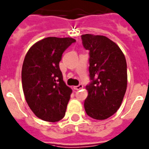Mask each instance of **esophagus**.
Wrapping results in <instances>:
<instances>
[{"label":"esophagus","mask_w":149,"mask_h":149,"mask_svg":"<svg viewBox=\"0 0 149 149\" xmlns=\"http://www.w3.org/2000/svg\"><path fill=\"white\" fill-rule=\"evenodd\" d=\"M83 87H84L83 84H79V85H78V86H75V87H73V88H74L75 90H77V91H78V90L82 89Z\"/></svg>","instance_id":"1"}]
</instances>
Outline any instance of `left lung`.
I'll return each mask as SVG.
<instances>
[{"label":"left lung","instance_id":"left-lung-1","mask_svg":"<svg viewBox=\"0 0 149 149\" xmlns=\"http://www.w3.org/2000/svg\"><path fill=\"white\" fill-rule=\"evenodd\" d=\"M85 49L90 54L88 95L84 109L90 117L102 120L112 116L122 104L127 86V62L117 44L105 36L84 34Z\"/></svg>","mask_w":149,"mask_h":149}]
</instances>
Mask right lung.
I'll return each mask as SVG.
<instances>
[{
    "label": "right lung",
    "mask_w": 149,
    "mask_h": 149,
    "mask_svg": "<svg viewBox=\"0 0 149 149\" xmlns=\"http://www.w3.org/2000/svg\"><path fill=\"white\" fill-rule=\"evenodd\" d=\"M76 42L71 37H47L27 52L22 68V84L30 109L37 117L57 122L64 117L72 89L59 68L63 52Z\"/></svg>",
    "instance_id": "right-lung-1"
}]
</instances>
